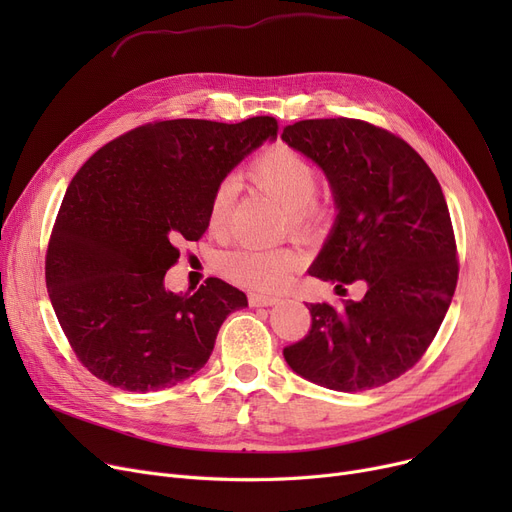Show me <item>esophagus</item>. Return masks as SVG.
Wrapping results in <instances>:
<instances>
[{"mask_svg":"<svg viewBox=\"0 0 512 512\" xmlns=\"http://www.w3.org/2000/svg\"><path fill=\"white\" fill-rule=\"evenodd\" d=\"M280 299L274 294H261V292H249V305L251 307H270L276 305Z\"/></svg>","mask_w":512,"mask_h":512,"instance_id":"34e87169","label":"esophagus"}]
</instances>
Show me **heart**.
<instances>
[{
  "label": "heart",
  "instance_id": "heart-1",
  "mask_svg": "<svg viewBox=\"0 0 512 512\" xmlns=\"http://www.w3.org/2000/svg\"><path fill=\"white\" fill-rule=\"evenodd\" d=\"M249 178L286 207L292 226L305 228L324 218V207L313 197L319 184L317 166L297 149L284 143L267 147L251 161ZM234 193L230 178L215 186L207 207V224L213 232H224ZM299 261L301 255L288 247H238L218 259V270L236 284L272 290L290 278Z\"/></svg>",
  "mask_w": 512,
  "mask_h": 512
}]
</instances>
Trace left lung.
Instances as JSON below:
<instances>
[{
	"label": "left lung",
	"mask_w": 512,
	"mask_h": 512,
	"mask_svg": "<svg viewBox=\"0 0 512 512\" xmlns=\"http://www.w3.org/2000/svg\"><path fill=\"white\" fill-rule=\"evenodd\" d=\"M282 141L324 170L338 209L309 274L367 284L361 301L309 303L311 330L284 359L330 390L384 386L423 357L459 280L440 182L407 141L363 120H301Z\"/></svg>",
	"instance_id": "obj_1"
}]
</instances>
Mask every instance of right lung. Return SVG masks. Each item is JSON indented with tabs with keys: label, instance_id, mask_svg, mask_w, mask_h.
Returning a JSON list of instances; mask_svg holds the SVG:
<instances>
[{
	"label": "right lung",
	"instance_id": "obj_1",
	"mask_svg": "<svg viewBox=\"0 0 512 512\" xmlns=\"http://www.w3.org/2000/svg\"><path fill=\"white\" fill-rule=\"evenodd\" d=\"M276 134L270 116L159 120L103 145L76 172L49 236L45 282L74 355L95 378L155 392L207 363L247 294L220 278L176 294L164 276L178 242L205 234L215 186Z\"/></svg>",
	"mask_w": 512,
	"mask_h": 512
}]
</instances>
